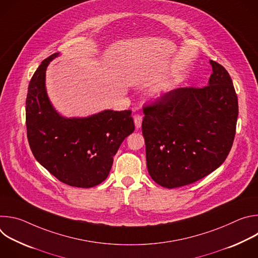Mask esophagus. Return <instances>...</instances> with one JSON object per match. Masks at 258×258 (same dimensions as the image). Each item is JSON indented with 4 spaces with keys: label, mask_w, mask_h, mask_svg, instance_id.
Wrapping results in <instances>:
<instances>
[{
    "label": "esophagus",
    "mask_w": 258,
    "mask_h": 258,
    "mask_svg": "<svg viewBox=\"0 0 258 258\" xmlns=\"http://www.w3.org/2000/svg\"><path fill=\"white\" fill-rule=\"evenodd\" d=\"M142 120H143L142 115H140V114H135V115H134V121H135V125H136L137 128L141 127V125H142Z\"/></svg>",
    "instance_id": "esophagus-1"
}]
</instances>
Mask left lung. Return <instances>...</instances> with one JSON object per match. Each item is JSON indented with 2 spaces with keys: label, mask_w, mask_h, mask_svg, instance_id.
I'll list each match as a JSON object with an SVG mask.
<instances>
[{
  "label": "left lung",
  "mask_w": 258,
  "mask_h": 258,
  "mask_svg": "<svg viewBox=\"0 0 258 258\" xmlns=\"http://www.w3.org/2000/svg\"><path fill=\"white\" fill-rule=\"evenodd\" d=\"M209 62L208 86L172 90L143 109L147 167L164 188L203 178L222 165L231 151L238 97L225 67Z\"/></svg>",
  "instance_id": "8db88e82"
}]
</instances>
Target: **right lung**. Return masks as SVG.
Masks as SVG:
<instances>
[{
	"instance_id": "add662e5",
	"label": "right lung",
	"mask_w": 258,
	"mask_h": 258,
	"mask_svg": "<svg viewBox=\"0 0 258 258\" xmlns=\"http://www.w3.org/2000/svg\"><path fill=\"white\" fill-rule=\"evenodd\" d=\"M58 56L45 59L30 80L25 106L28 143L34 158L60 181L92 188L106 179L120 144L135 131L132 111L60 115L46 90L47 67Z\"/></svg>"
}]
</instances>
